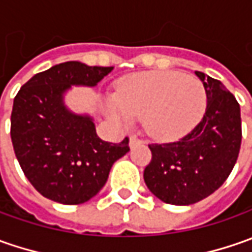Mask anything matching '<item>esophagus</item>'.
<instances>
[{
    "label": "esophagus",
    "instance_id": "esophagus-1",
    "mask_svg": "<svg viewBox=\"0 0 252 252\" xmlns=\"http://www.w3.org/2000/svg\"><path fill=\"white\" fill-rule=\"evenodd\" d=\"M141 143H143V141H141L139 137H136V136H131L130 143H129V144H130V147H134V146H137V144H141Z\"/></svg>",
    "mask_w": 252,
    "mask_h": 252
}]
</instances>
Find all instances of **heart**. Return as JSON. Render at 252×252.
Masks as SVG:
<instances>
[{
	"instance_id": "obj_1",
	"label": "heart",
	"mask_w": 252,
	"mask_h": 252,
	"mask_svg": "<svg viewBox=\"0 0 252 252\" xmlns=\"http://www.w3.org/2000/svg\"><path fill=\"white\" fill-rule=\"evenodd\" d=\"M206 103L208 92L200 80L175 71H154L126 80L111 113L126 125L134 118H144L150 136L174 140L198 125Z\"/></svg>"
}]
</instances>
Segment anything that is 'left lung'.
Wrapping results in <instances>:
<instances>
[{
    "mask_svg": "<svg viewBox=\"0 0 252 252\" xmlns=\"http://www.w3.org/2000/svg\"><path fill=\"white\" fill-rule=\"evenodd\" d=\"M195 74L208 92L202 121L178 141L149 144L144 182L168 205H192L212 195L228 178L241 146L237 99L219 80Z\"/></svg>",
    "mask_w": 252,
    "mask_h": 252,
    "instance_id": "8db88e82",
    "label": "left lung"
}]
</instances>
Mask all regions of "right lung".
<instances>
[{"mask_svg": "<svg viewBox=\"0 0 252 252\" xmlns=\"http://www.w3.org/2000/svg\"><path fill=\"white\" fill-rule=\"evenodd\" d=\"M113 67L67 62L37 73L16 94L11 113V139L25 177L33 188L63 205H80L106 184L113 162L129 149L101 140L90 116L64 106L71 85L94 87Z\"/></svg>", "mask_w": 252, "mask_h": 252, "instance_id": "right-lung-1", "label": "right lung"}]
</instances>
